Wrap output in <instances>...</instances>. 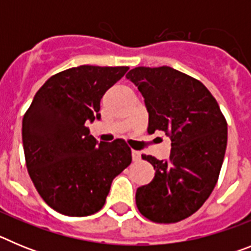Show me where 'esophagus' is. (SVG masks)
I'll return each instance as SVG.
<instances>
[{
  "mask_svg": "<svg viewBox=\"0 0 251 251\" xmlns=\"http://www.w3.org/2000/svg\"><path fill=\"white\" fill-rule=\"evenodd\" d=\"M133 161H139L141 159V152L139 151H132Z\"/></svg>",
  "mask_w": 251,
  "mask_h": 251,
  "instance_id": "34e87169",
  "label": "esophagus"
}]
</instances>
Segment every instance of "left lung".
Returning a JSON list of instances; mask_svg holds the SVG:
<instances>
[{"mask_svg": "<svg viewBox=\"0 0 251 251\" xmlns=\"http://www.w3.org/2000/svg\"><path fill=\"white\" fill-rule=\"evenodd\" d=\"M127 79L145 98L148 133L165 132L172 147L167 161L142 156L156 174L137 188V207L151 221L177 223L211 195L225 156L227 124L207 88L176 69L139 66Z\"/></svg>", "mask_w": 251, "mask_h": 251, "instance_id": "obj_1", "label": "left lung"}]
</instances>
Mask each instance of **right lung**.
I'll return each mask as SVG.
<instances>
[{"label":"right lung","instance_id":"add662e5","mask_svg":"<svg viewBox=\"0 0 251 251\" xmlns=\"http://www.w3.org/2000/svg\"><path fill=\"white\" fill-rule=\"evenodd\" d=\"M128 66L81 65L49 77L22 119L26 166L43 200L66 216H89L105 203L112 181L132 162L123 139L90 134L100 99Z\"/></svg>","mask_w":251,"mask_h":251}]
</instances>
